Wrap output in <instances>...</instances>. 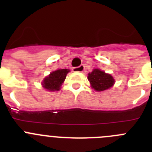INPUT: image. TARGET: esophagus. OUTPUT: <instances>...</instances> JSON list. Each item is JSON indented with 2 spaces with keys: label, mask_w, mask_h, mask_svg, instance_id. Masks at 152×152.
<instances>
[{
  "label": "esophagus",
  "mask_w": 152,
  "mask_h": 152,
  "mask_svg": "<svg viewBox=\"0 0 152 152\" xmlns=\"http://www.w3.org/2000/svg\"><path fill=\"white\" fill-rule=\"evenodd\" d=\"M74 72H83L84 71V65H80L79 67H76L72 69Z\"/></svg>",
  "instance_id": "esophagus-1"
}]
</instances>
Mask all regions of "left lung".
Instances as JSON below:
<instances>
[{
  "label": "left lung",
  "mask_w": 152,
  "mask_h": 152,
  "mask_svg": "<svg viewBox=\"0 0 152 152\" xmlns=\"http://www.w3.org/2000/svg\"><path fill=\"white\" fill-rule=\"evenodd\" d=\"M88 78L91 88L98 92L107 91L115 84V79L112 75L98 68L93 69L92 72L88 74Z\"/></svg>",
  "instance_id": "1"
}]
</instances>
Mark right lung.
<instances>
[{"mask_svg":"<svg viewBox=\"0 0 152 152\" xmlns=\"http://www.w3.org/2000/svg\"><path fill=\"white\" fill-rule=\"evenodd\" d=\"M70 72L69 69H57L51 72L42 81V86L45 91H58L61 89V86L66 78V75Z\"/></svg>","mask_w":152,"mask_h":152,"instance_id":"1","label":"right lung"}]
</instances>
